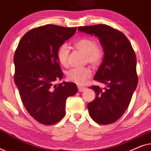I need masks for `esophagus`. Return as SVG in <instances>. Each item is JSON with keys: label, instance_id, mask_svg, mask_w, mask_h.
<instances>
[{"label": "esophagus", "instance_id": "obj_1", "mask_svg": "<svg viewBox=\"0 0 151 151\" xmlns=\"http://www.w3.org/2000/svg\"><path fill=\"white\" fill-rule=\"evenodd\" d=\"M78 91H79L80 92H82L86 89V87H84V86H80V85H78Z\"/></svg>", "mask_w": 151, "mask_h": 151}]
</instances>
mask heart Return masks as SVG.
Instances as JSON below:
<instances>
[{
  "label": "heart",
  "instance_id": "b5f03b06",
  "mask_svg": "<svg viewBox=\"0 0 151 151\" xmlns=\"http://www.w3.org/2000/svg\"><path fill=\"white\" fill-rule=\"evenodd\" d=\"M78 50L84 53L87 61L92 67H96L100 65L104 58V50L100 46L96 45L93 39L82 38L74 43ZM69 49L67 45L63 44L58 51V59L64 67L68 65ZM92 76V71L88 67L75 68L70 69L67 73L68 80L78 84H84Z\"/></svg>",
  "mask_w": 151,
  "mask_h": 151
}]
</instances>
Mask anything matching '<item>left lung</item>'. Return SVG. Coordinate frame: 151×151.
Instances as JSON below:
<instances>
[{"label":"left lung","mask_w":151,"mask_h":151,"mask_svg":"<svg viewBox=\"0 0 151 151\" xmlns=\"http://www.w3.org/2000/svg\"><path fill=\"white\" fill-rule=\"evenodd\" d=\"M78 30L98 37L103 47L104 58L94 80L106 87L91 86L96 99L87 107L96 122L110 124L122 116L137 87L135 51L123 33L106 24L79 27Z\"/></svg>","instance_id":"1"}]
</instances>
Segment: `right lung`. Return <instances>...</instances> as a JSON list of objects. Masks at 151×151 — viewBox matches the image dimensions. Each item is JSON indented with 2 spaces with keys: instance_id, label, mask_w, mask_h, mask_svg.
<instances>
[{
  "instance_id": "1",
  "label": "right lung",
  "mask_w": 151,
  "mask_h": 151,
  "mask_svg": "<svg viewBox=\"0 0 151 151\" xmlns=\"http://www.w3.org/2000/svg\"><path fill=\"white\" fill-rule=\"evenodd\" d=\"M76 29L55 24L39 27L27 32L16 48L14 81L27 111L42 124L61 120L67 99L78 92L73 82L55 84L63 77L58 51Z\"/></svg>"
}]
</instances>
